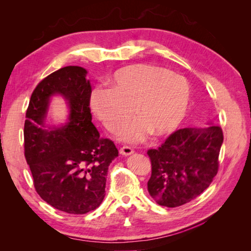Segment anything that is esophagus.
I'll list each match as a JSON object with an SVG mask.
<instances>
[{
  "instance_id": "esophagus-1",
  "label": "esophagus",
  "mask_w": 251,
  "mask_h": 251,
  "mask_svg": "<svg viewBox=\"0 0 251 251\" xmlns=\"http://www.w3.org/2000/svg\"><path fill=\"white\" fill-rule=\"evenodd\" d=\"M133 153H134V150L131 149V148H128V147H123V148H120V150H119V154L123 155V156H126V157L132 155Z\"/></svg>"
}]
</instances>
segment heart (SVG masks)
I'll return each instance as SVG.
<instances>
[{"instance_id": "obj_1", "label": "heart", "mask_w": 251, "mask_h": 251, "mask_svg": "<svg viewBox=\"0 0 251 251\" xmlns=\"http://www.w3.org/2000/svg\"><path fill=\"white\" fill-rule=\"evenodd\" d=\"M191 102L187 80L161 67L135 64L121 68L112 77V89L97 87L90 97L95 117L116 132L132 116L139 118L120 132L125 142L137 143L151 132L156 137L174 133L183 123Z\"/></svg>"}]
</instances>
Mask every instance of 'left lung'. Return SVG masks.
I'll return each mask as SVG.
<instances>
[{
    "mask_svg": "<svg viewBox=\"0 0 251 251\" xmlns=\"http://www.w3.org/2000/svg\"><path fill=\"white\" fill-rule=\"evenodd\" d=\"M185 127L173 133L157 150H149L151 175L148 191L157 204L181 206L206 189L218 173L222 128Z\"/></svg>",
    "mask_w": 251,
    "mask_h": 251,
    "instance_id": "left-lung-1",
    "label": "left lung"
}]
</instances>
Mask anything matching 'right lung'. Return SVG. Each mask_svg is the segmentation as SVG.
<instances>
[{
	"instance_id": "1",
	"label": "right lung",
	"mask_w": 251,
	"mask_h": 251,
	"mask_svg": "<svg viewBox=\"0 0 251 251\" xmlns=\"http://www.w3.org/2000/svg\"><path fill=\"white\" fill-rule=\"evenodd\" d=\"M82 67L51 73L34 89L26 112L25 157L41 198L68 214L96 209L105 196L110 163L118 156L111 140L92 124L90 80ZM60 96L68 108L63 123L49 118L50 103Z\"/></svg>"
}]
</instances>
